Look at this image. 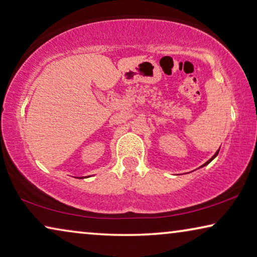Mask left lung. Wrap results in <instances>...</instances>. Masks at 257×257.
<instances>
[{"label":"left lung","mask_w":257,"mask_h":257,"mask_svg":"<svg viewBox=\"0 0 257 257\" xmlns=\"http://www.w3.org/2000/svg\"><path fill=\"white\" fill-rule=\"evenodd\" d=\"M218 152H219V150H218V151H217V152H216V153H214V156H213V157H212V158H211V159H210V160H208V162H206V163H205V164H204V165H206V164H209V163H210V162H211V160H212V159H213V158H214V157H216V156H217V155H218ZM204 165H203V166H204Z\"/></svg>","instance_id":"left-lung-1"}]
</instances>
